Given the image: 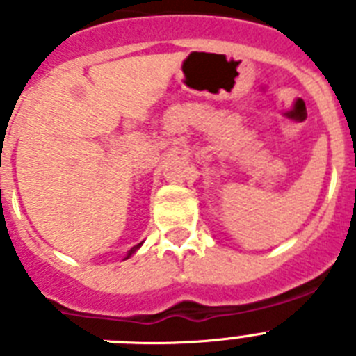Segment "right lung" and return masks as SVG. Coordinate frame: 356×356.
<instances>
[{"label": "right lung", "mask_w": 356, "mask_h": 356, "mask_svg": "<svg viewBox=\"0 0 356 356\" xmlns=\"http://www.w3.org/2000/svg\"><path fill=\"white\" fill-rule=\"evenodd\" d=\"M140 246H143V242H140V244H137V246H134V248H131V250H130V251H128V254H127V257H124V260H127V259H130L131 254H134V253H135V251L139 250V248H140Z\"/></svg>", "instance_id": "1"}]
</instances>
